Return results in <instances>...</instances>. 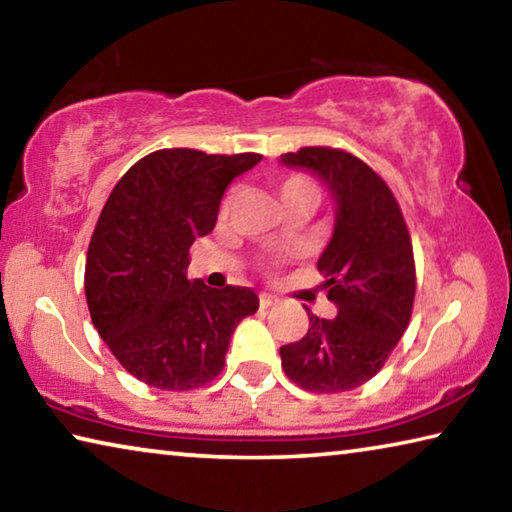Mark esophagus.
<instances>
[{
    "instance_id": "1",
    "label": "esophagus",
    "mask_w": 512,
    "mask_h": 512,
    "mask_svg": "<svg viewBox=\"0 0 512 512\" xmlns=\"http://www.w3.org/2000/svg\"><path fill=\"white\" fill-rule=\"evenodd\" d=\"M277 302H280V300L271 296V293H262V296H259V307H262V309H271V307L277 305Z\"/></svg>"
}]
</instances>
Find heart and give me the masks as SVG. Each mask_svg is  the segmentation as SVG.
<instances>
[{
    "label": "heart",
    "mask_w": 512,
    "mask_h": 512,
    "mask_svg": "<svg viewBox=\"0 0 512 512\" xmlns=\"http://www.w3.org/2000/svg\"><path fill=\"white\" fill-rule=\"evenodd\" d=\"M280 198L284 205L293 203H318V187L307 176H287L280 183ZM235 205V194H230L223 203V212H230Z\"/></svg>",
    "instance_id": "obj_1"
}]
</instances>
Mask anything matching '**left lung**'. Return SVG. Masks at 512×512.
Listing matches in <instances>:
<instances>
[{
  "instance_id": "8db88e82",
  "label": "left lung",
  "mask_w": 512,
  "mask_h": 512,
  "mask_svg": "<svg viewBox=\"0 0 512 512\" xmlns=\"http://www.w3.org/2000/svg\"><path fill=\"white\" fill-rule=\"evenodd\" d=\"M289 169L316 176L332 196L334 230L318 271L334 318L309 314L300 341L282 345V368L311 393H343L372 379L411 320L415 264L409 230L395 196L354 155L307 146L280 155Z\"/></svg>"
}]
</instances>
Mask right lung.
Returning <instances> with one entry per match:
<instances>
[{"label": "right lung", "mask_w": 512, "mask_h": 512, "mask_svg": "<svg viewBox=\"0 0 512 512\" xmlns=\"http://www.w3.org/2000/svg\"><path fill=\"white\" fill-rule=\"evenodd\" d=\"M262 160L162 149L124 173L103 205L85 262L92 323L133 377L192 391L223 370L235 327L259 309L246 287L189 280V248L210 235L225 189Z\"/></svg>", "instance_id": "add662e5"}]
</instances>
